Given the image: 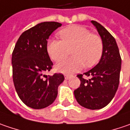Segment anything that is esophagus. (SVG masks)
Masks as SVG:
<instances>
[{
	"label": "esophagus",
	"instance_id": "1",
	"mask_svg": "<svg viewBox=\"0 0 130 130\" xmlns=\"http://www.w3.org/2000/svg\"><path fill=\"white\" fill-rule=\"evenodd\" d=\"M65 80H69L71 77H72V75H65Z\"/></svg>",
	"mask_w": 130,
	"mask_h": 130
}]
</instances>
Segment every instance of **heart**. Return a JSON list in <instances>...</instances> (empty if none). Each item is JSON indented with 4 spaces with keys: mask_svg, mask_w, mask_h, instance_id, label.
<instances>
[{
    "mask_svg": "<svg viewBox=\"0 0 130 130\" xmlns=\"http://www.w3.org/2000/svg\"><path fill=\"white\" fill-rule=\"evenodd\" d=\"M61 40L50 39L47 43V52L55 61L63 58L67 48H73V57L63 59L56 66L55 69L63 74H72L84 67H91L101 59L103 53V42L101 37L91 34L86 28L73 25L58 32Z\"/></svg>",
    "mask_w": 130,
    "mask_h": 130,
    "instance_id": "obj_1",
    "label": "heart"
}]
</instances>
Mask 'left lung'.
<instances>
[{"label": "left lung", "instance_id": "left-lung-1", "mask_svg": "<svg viewBox=\"0 0 130 130\" xmlns=\"http://www.w3.org/2000/svg\"><path fill=\"white\" fill-rule=\"evenodd\" d=\"M103 42V53L100 61L83 75H77L80 86L74 91L75 99L83 107L98 110L105 107L113 100L119 87L121 58L114 37L102 25L92 20Z\"/></svg>", "mask_w": 130, "mask_h": 130}]
</instances>
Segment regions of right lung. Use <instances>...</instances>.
<instances>
[{"mask_svg": "<svg viewBox=\"0 0 130 130\" xmlns=\"http://www.w3.org/2000/svg\"><path fill=\"white\" fill-rule=\"evenodd\" d=\"M57 22H44L25 30L17 42L11 64L14 87L20 99L27 106L42 109L50 105L58 95V88L64 76L44 75L53 66L47 52L51 34L61 27Z\"/></svg>", "mask_w": 130, "mask_h": 130, "instance_id": "right-lung-1", "label": "right lung"}]
</instances>
